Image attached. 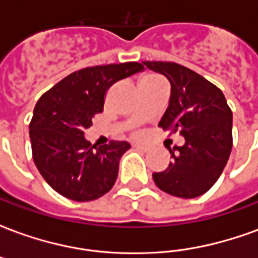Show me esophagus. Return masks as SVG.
<instances>
[{
  "mask_svg": "<svg viewBox=\"0 0 258 258\" xmlns=\"http://www.w3.org/2000/svg\"><path fill=\"white\" fill-rule=\"evenodd\" d=\"M134 149H137V151L148 152V151H149V146H146V145H141V144H135V145H134Z\"/></svg>",
  "mask_w": 258,
  "mask_h": 258,
  "instance_id": "1",
  "label": "esophagus"
}]
</instances>
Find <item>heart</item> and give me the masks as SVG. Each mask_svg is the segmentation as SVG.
Here are the masks:
<instances>
[{
	"instance_id": "heart-1",
	"label": "heart",
	"mask_w": 258,
	"mask_h": 258,
	"mask_svg": "<svg viewBox=\"0 0 258 258\" xmlns=\"http://www.w3.org/2000/svg\"><path fill=\"white\" fill-rule=\"evenodd\" d=\"M156 81H162V80L159 79L157 76H153V74H146V76H144L141 79L140 84L141 83H156Z\"/></svg>"
}]
</instances>
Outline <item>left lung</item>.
I'll return each instance as SVG.
<instances>
[{
  "instance_id": "8db88e82",
  "label": "left lung",
  "mask_w": 258,
  "mask_h": 258,
  "mask_svg": "<svg viewBox=\"0 0 258 258\" xmlns=\"http://www.w3.org/2000/svg\"><path fill=\"white\" fill-rule=\"evenodd\" d=\"M170 83L168 107L159 125L184 137L170 148L167 170L153 173L166 194L192 199L206 194L220 178L232 149V112L220 88L194 70L173 62H142Z\"/></svg>"
}]
</instances>
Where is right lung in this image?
Returning a JSON list of instances; mask_svg holds the SVG:
<instances>
[{
	"mask_svg": "<svg viewBox=\"0 0 258 258\" xmlns=\"http://www.w3.org/2000/svg\"><path fill=\"white\" fill-rule=\"evenodd\" d=\"M137 62L94 66L69 74L38 99L29 125L33 159L48 185L68 199L90 202L112 189L118 162L131 145L96 148L85 138L114 83L142 72Z\"/></svg>",
	"mask_w": 258,
	"mask_h": 258,
	"instance_id": "1",
	"label": "right lung"
}]
</instances>
